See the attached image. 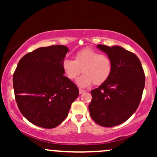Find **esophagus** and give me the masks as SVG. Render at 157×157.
<instances>
[{"label":"esophagus","mask_w":157,"mask_h":157,"mask_svg":"<svg viewBox=\"0 0 157 157\" xmlns=\"http://www.w3.org/2000/svg\"><path fill=\"white\" fill-rule=\"evenodd\" d=\"M84 92H85L84 90H82V89H79V93H80V94H81L84 93Z\"/></svg>","instance_id":"1"}]
</instances>
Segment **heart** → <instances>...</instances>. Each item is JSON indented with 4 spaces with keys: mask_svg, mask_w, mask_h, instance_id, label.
I'll return each mask as SVG.
<instances>
[{
    "mask_svg": "<svg viewBox=\"0 0 157 157\" xmlns=\"http://www.w3.org/2000/svg\"><path fill=\"white\" fill-rule=\"evenodd\" d=\"M63 71L70 80H75L81 73L77 84L80 88H87L93 83L101 85L109 80L112 72V63L109 57L91 48L77 52L75 60L66 59L62 63Z\"/></svg>",
    "mask_w": 157,
    "mask_h": 157,
    "instance_id": "obj_1",
    "label": "heart"
}]
</instances>
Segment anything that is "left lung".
<instances>
[{
    "label": "left lung",
    "mask_w": 157,
    "mask_h": 157,
    "mask_svg": "<svg viewBox=\"0 0 157 157\" xmlns=\"http://www.w3.org/2000/svg\"><path fill=\"white\" fill-rule=\"evenodd\" d=\"M112 63L109 80L91 91V117L98 125L113 127L125 122L137 109L145 87V77L140 60L119 46L97 45Z\"/></svg>",
    "instance_id": "8db88e82"
}]
</instances>
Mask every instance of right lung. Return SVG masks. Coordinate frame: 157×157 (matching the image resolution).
<instances>
[{
	"mask_svg": "<svg viewBox=\"0 0 157 157\" xmlns=\"http://www.w3.org/2000/svg\"><path fill=\"white\" fill-rule=\"evenodd\" d=\"M68 48L62 45L40 47L24 55L13 75L18 109L26 120L53 128L67 117L78 88L64 76L62 63Z\"/></svg>",
	"mask_w": 157,
	"mask_h": 157,
	"instance_id": "1",
	"label": "right lung"
}]
</instances>
